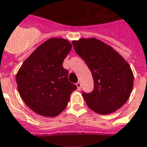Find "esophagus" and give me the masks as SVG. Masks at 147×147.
<instances>
[{"label": "esophagus", "instance_id": "34e87169", "mask_svg": "<svg viewBox=\"0 0 147 147\" xmlns=\"http://www.w3.org/2000/svg\"><path fill=\"white\" fill-rule=\"evenodd\" d=\"M76 85H77V87H78V90H80L81 89V85H82V84H81V82H78L77 84H76Z\"/></svg>", "mask_w": 147, "mask_h": 147}]
</instances>
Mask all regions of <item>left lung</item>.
<instances>
[{
  "mask_svg": "<svg viewBox=\"0 0 147 147\" xmlns=\"http://www.w3.org/2000/svg\"><path fill=\"white\" fill-rule=\"evenodd\" d=\"M73 44L93 78V91L82 94L88 108L100 115L120 109L130 97L134 85L127 62L111 46L96 38L74 40Z\"/></svg>",
  "mask_w": 147,
  "mask_h": 147,
  "instance_id": "obj_1",
  "label": "left lung"
}]
</instances>
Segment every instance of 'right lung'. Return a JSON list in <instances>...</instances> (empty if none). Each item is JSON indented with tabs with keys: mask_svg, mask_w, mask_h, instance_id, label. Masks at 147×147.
<instances>
[{
	"mask_svg": "<svg viewBox=\"0 0 147 147\" xmlns=\"http://www.w3.org/2000/svg\"><path fill=\"white\" fill-rule=\"evenodd\" d=\"M72 44L63 38H51L32 52L16 75L19 93L33 112L55 117L66 108L77 86L69 82L62 63Z\"/></svg>",
	"mask_w": 147,
	"mask_h": 147,
	"instance_id": "add662e5",
	"label": "right lung"
}]
</instances>
